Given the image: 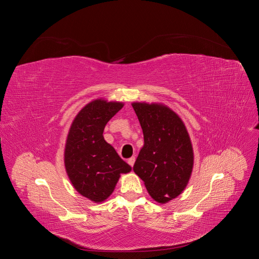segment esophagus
<instances>
[{
    "mask_svg": "<svg viewBox=\"0 0 259 259\" xmlns=\"http://www.w3.org/2000/svg\"><path fill=\"white\" fill-rule=\"evenodd\" d=\"M135 160H136V159H135V156H132V158H131V159H128V161H127V162H128V164H130V165H131V166H133V165H134V163H135Z\"/></svg>",
    "mask_w": 259,
    "mask_h": 259,
    "instance_id": "34e87169",
    "label": "esophagus"
}]
</instances>
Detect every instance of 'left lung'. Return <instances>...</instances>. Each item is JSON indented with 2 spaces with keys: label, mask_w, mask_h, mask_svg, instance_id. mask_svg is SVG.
I'll list each match as a JSON object with an SVG mask.
<instances>
[{
  "label": "left lung",
  "mask_w": 259,
  "mask_h": 259,
  "mask_svg": "<svg viewBox=\"0 0 259 259\" xmlns=\"http://www.w3.org/2000/svg\"><path fill=\"white\" fill-rule=\"evenodd\" d=\"M132 106L145 142L134 171L144 180L150 197L164 204L178 197L191 177L194 155L189 133L179 115L166 105L135 101Z\"/></svg>",
  "instance_id": "1"
}]
</instances>
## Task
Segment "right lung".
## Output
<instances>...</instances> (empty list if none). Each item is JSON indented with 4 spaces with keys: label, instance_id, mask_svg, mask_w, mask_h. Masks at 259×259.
<instances>
[{
    "label": "right lung",
    "instance_id": "1",
    "mask_svg": "<svg viewBox=\"0 0 259 259\" xmlns=\"http://www.w3.org/2000/svg\"><path fill=\"white\" fill-rule=\"evenodd\" d=\"M123 106L121 101L94 99L75 115L68 132L66 173L74 189L95 203L106 201L121 175L132 170L103 135L106 124Z\"/></svg>",
    "mask_w": 259,
    "mask_h": 259
}]
</instances>
